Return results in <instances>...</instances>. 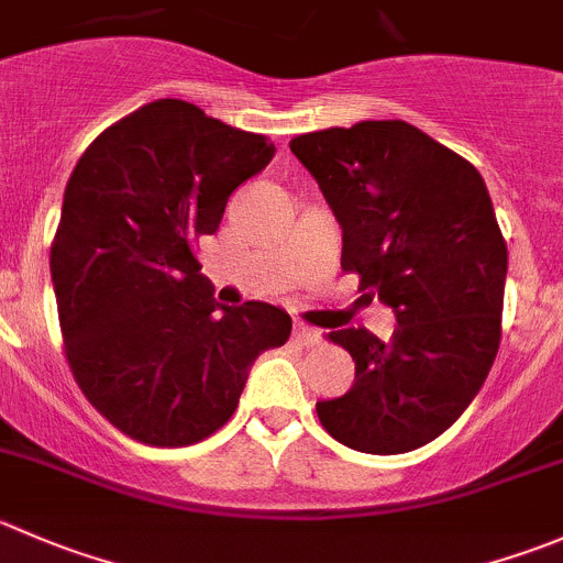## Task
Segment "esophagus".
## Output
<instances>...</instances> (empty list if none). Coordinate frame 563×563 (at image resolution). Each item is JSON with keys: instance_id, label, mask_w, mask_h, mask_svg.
<instances>
[{"instance_id": "esophagus-1", "label": "esophagus", "mask_w": 563, "mask_h": 563, "mask_svg": "<svg viewBox=\"0 0 563 563\" xmlns=\"http://www.w3.org/2000/svg\"><path fill=\"white\" fill-rule=\"evenodd\" d=\"M294 335H297L302 343H319L321 341V330H316V327H310V324H302V321H299V324H294Z\"/></svg>"}]
</instances>
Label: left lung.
<instances>
[{"label": "left lung", "mask_w": 563, "mask_h": 563, "mask_svg": "<svg viewBox=\"0 0 563 563\" xmlns=\"http://www.w3.org/2000/svg\"><path fill=\"white\" fill-rule=\"evenodd\" d=\"M288 145L341 222V269L398 321L387 341L365 327L327 335L352 354L354 385L316 412L349 449L407 454L465 412L498 354L509 255L493 200L471 162L404 120Z\"/></svg>", "instance_id": "obj_1"}]
</instances>
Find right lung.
Returning a JSON list of instances; mask_svg holds the SVG:
<instances>
[{
    "label": "right lung",
    "instance_id": "right-lung-1",
    "mask_svg": "<svg viewBox=\"0 0 563 563\" xmlns=\"http://www.w3.org/2000/svg\"><path fill=\"white\" fill-rule=\"evenodd\" d=\"M272 156L264 134L159 98L103 129L70 173L52 242L65 357L87 401L136 443L214 434L255 357L291 335L275 305H217L195 255Z\"/></svg>",
    "mask_w": 563,
    "mask_h": 563
}]
</instances>
